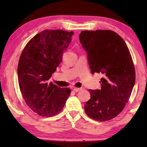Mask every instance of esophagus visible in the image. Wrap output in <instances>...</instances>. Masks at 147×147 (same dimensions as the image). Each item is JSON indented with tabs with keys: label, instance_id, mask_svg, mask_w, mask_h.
<instances>
[{
	"label": "esophagus",
	"instance_id": "esophagus-1",
	"mask_svg": "<svg viewBox=\"0 0 147 147\" xmlns=\"http://www.w3.org/2000/svg\"><path fill=\"white\" fill-rule=\"evenodd\" d=\"M82 90V88H74L73 89V91H75V92H78Z\"/></svg>",
	"mask_w": 147,
	"mask_h": 147
}]
</instances>
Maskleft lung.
I'll use <instances>...</instances> for the list:
<instances>
[{
    "label": "left lung",
    "mask_w": 147,
    "mask_h": 147,
    "mask_svg": "<svg viewBox=\"0 0 147 147\" xmlns=\"http://www.w3.org/2000/svg\"><path fill=\"white\" fill-rule=\"evenodd\" d=\"M80 41L87 53L91 73L102 74L100 89H89L87 115L106 121L117 116L128 102L136 82V72L123 39L109 30L82 31Z\"/></svg>",
    "instance_id": "1"
}]
</instances>
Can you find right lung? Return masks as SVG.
<instances>
[{
	"mask_svg": "<svg viewBox=\"0 0 147 147\" xmlns=\"http://www.w3.org/2000/svg\"><path fill=\"white\" fill-rule=\"evenodd\" d=\"M73 32L45 30L32 38L23 49L17 67L20 90L26 104L43 117L58 114L70 96L71 89L49 82L62 61Z\"/></svg>",
	"mask_w": 147,
	"mask_h": 147,
	"instance_id": "obj_1",
	"label": "right lung"
}]
</instances>
